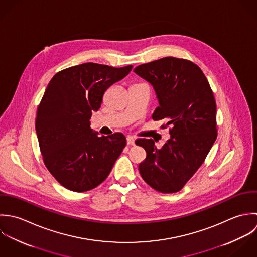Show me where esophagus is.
Returning <instances> with one entry per match:
<instances>
[{"label":"esophagus","mask_w":257,"mask_h":257,"mask_svg":"<svg viewBox=\"0 0 257 257\" xmlns=\"http://www.w3.org/2000/svg\"><path fill=\"white\" fill-rule=\"evenodd\" d=\"M126 141H127V145H129V146H132V145L135 144V140H134V138L131 137V136H128V137L126 138Z\"/></svg>","instance_id":"obj_1"}]
</instances>
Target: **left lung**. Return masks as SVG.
I'll return each instance as SVG.
<instances>
[{
  "label": "left lung",
  "instance_id": "8db88e82",
  "mask_svg": "<svg viewBox=\"0 0 257 257\" xmlns=\"http://www.w3.org/2000/svg\"><path fill=\"white\" fill-rule=\"evenodd\" d=\"M134 72L154 88L159 106L155 121L166 120L171 138L161 149L154 140L137 139L146 151L139 164L143 180L161 193L183 189L204 163L216 139V105L202 69L172 56L141 64Z\"/></svg>",
  "mask_w": 257,
  "mask_h": 257
}]
</instances>
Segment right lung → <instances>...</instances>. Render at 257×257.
Masks as SVG:
<instances>
[{
	"label": "right lung",
	"instance_id": "right-lung-1",
	"mask_svg": "<svg viewBox=\"0 0 257 257\" xmlns=\"http://www.w3.org/2000/svg\"><path fill=\"white\" fill-rule=\"evenodd\" d=\"M132 67L87 62L57 72L50 81L38 107L36 131L46 167L64 188L78 193L96 188L125 148L122 133L99 137L89 120L105 91Z\"/></svg>",
	"mask_w": 257,
	"mask_h": 257
}]
</instances>
